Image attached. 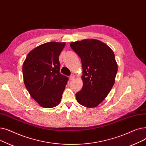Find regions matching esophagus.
Returning a JSON list of instances; mask_svg holds the SVG:
<instances>
[{
	"mask_svg": "<svg viewBox=\"0 0 146 146\" xmlns=\"http://www.w3.org/2000/svg\"><path fill=\"white\" fill-rule=\"evenodd\" d=\"M74 78H75V76L73 74H72L70 76V78H69V79H70V80H73L74 79Z\"/></svg>",
	"mask_w": 146,
	"mask_h": 146,
	"instance_id": "1",
	"label": "esophagus"
}]
</instances>
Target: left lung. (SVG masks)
Returning <instances> with one entry per match:
<instances>
[{
  "label": "left lung",
  "instance_id": "1",
  "mask_svg": "<svg viewBox=\"0 0 146 146\" xmlns=\"http://www.w3.org/2000/svg\"><path fill=\"white\" fill-rule=\"evenodd\" d=\"M70 45L80 57L83 68V87L76 94V100L87 108H95L114 85L118 71L114 53L108 45L95 39L72 42Z\"/></svg>",
  "mask_w": 146,
  "mask_h": 146
}]
</instances>
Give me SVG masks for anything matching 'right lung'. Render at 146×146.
I'll list each match as a JSON object with an SVG mask.
<instances>
[{
	"label": "right lung",
	"instance_id": "1",
	"mask_svg": "<svg viewBox=\"0 0 146 146\" xmlns=\"http://www.w3.org/2000/svg\"><path fill=\"white\" fill-rule=\"evenodd\" d=\"M65 42L44 43L31 51L22 66L25 86L34 100L43 108L57 106L68 78L60 73L58 57Z\"/></svg>",
	"mask_w": 146,
	"mask_h": 146
}]
</instances>
